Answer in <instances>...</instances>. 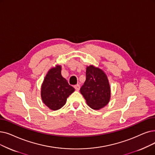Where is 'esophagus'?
Segmentation results:
<instances>
[{
	"instance_id": "esophagus-1",
	"label": "esophagus",
	"mask_w": 155,
	"mask_h": 155,
	"mask_svg": "<svg viewBox=\"0 0 155 155\" xmlns=\"http://www.w3.org/2000/svg\"><path fill=\"white\" fill-rule=\"evenodd\" d=\"M74 87H75V90H76V91H78L80 90V85H79V84H77V85H75V86H74Z\"/></svg>"
}]
</instances>
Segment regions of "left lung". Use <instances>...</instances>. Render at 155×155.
I'll use <instances>...</instances> for the list:
<instances>
[{
  "label": "left lung",
  "instance_id": "8db88e82",
  "mask_svg": "<svg viewBox=\"0 0 155 155\" xmlns=\"http://www.w3.org/2000/svg\"><path fill=\"white\" fill-rule=\"evenodd\" d=\"M80 93L92 109L98 110L108 104L111 89L105 73L90 65L86 68V80L80 88Z\"/></svg>",
  "mask_w": 155,
  "mask_h": 155
}]
</instances>
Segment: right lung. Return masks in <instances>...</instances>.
Here are the masks:
<instances>
[{"label": "right lung", "mask_w": 155, "mask_h": 155, "mask_svg": "<svg viewBox=\"0 0 155 155\" xmlns=\"http://www.w3.org/2000/svg\"><path fill=\"white\" fill-rule=\"evenodd\" d=\"M75 89L61 75V66L51 68L45 77L41 87L43 103L52 110H58L66 104L67 98Z\"/></svg>", "instance_id": "1"}]
</instances>
